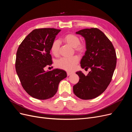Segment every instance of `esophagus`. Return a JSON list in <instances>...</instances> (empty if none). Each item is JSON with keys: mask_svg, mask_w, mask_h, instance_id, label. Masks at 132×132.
I'll list each match as a JSON object with an SVG mask.
<instances>
[{"mask_svg": "<svg viewBox=\"0 0 132 132\" xmlns=\"http://www.w3.org/2000/svg\"><path fill=\"white\" fill-rule=\"evenodd\" d=\"M71 74H72L71 72H67V75H68V76H70V75H71Z\"/></svg>", "mask_w": 132, "mask_h": 132, "instance_id": "34e87169", "label": "esophagus"}]
</instances>
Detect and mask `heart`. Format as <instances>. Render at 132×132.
I'll return each instance as SVG.
<instances>
[{"instance_id": "obj_1", "label": "heart", "mask_w": 132, "mask_h": 132, "mask_svg": "<svg viewBox=\"0 0 132 132\" xmlns=\"http://www.w3.org/2000/svg\"><path fill=\"white\" fill-rule=\"evenodd\" d=\"M62 40L67 44L74 47L75 50L79 53H83L86 51V44L84 42L80 43V38L75 34L70 33L67 34L63 37ZM60 47L61 43L60 41L58 40L53 41L51 46V51L54 56H58ZM78 62L79 58L76 56L70 58H62L56 62V65L60 69L67 71H71L75 69Z\"/></svg>"}]
</instances>
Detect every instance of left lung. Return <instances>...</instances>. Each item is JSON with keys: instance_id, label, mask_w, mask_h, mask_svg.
I'll return each instance as SVG.
<instances>
[{"instance_id": "obj_1", "label": "left lung", "mask_w": 132, "mask_h": 132, "mask_svg": "<svg viewBox=\"0 0 132 132\" xmlns=\"http://www.w3.org/2000/svg\"><path fill=\"white\" fill-rule=\"evenodd\" d=\"M76 33L82 36L86 45L81 67L91 70L86 76L81 71L76 72L80 79L73 86V92L80 99H92L103 93L110 84L116 65V51L110 40L98 28L84 29Z\"/></svg>"}]
</instances>
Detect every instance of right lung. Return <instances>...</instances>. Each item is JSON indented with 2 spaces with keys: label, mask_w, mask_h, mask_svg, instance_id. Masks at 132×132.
I'll list each match as a JSON object with an SVG mask.
<instances>
[{
  "label": "right lung",
  "mask_w": 132,
  "mask_h": 132,
  "mask_svg": "<svg viewBox=\"0 0 132 132\" xmlns=\"http://www.w3.org/2000/svg\"><path fill=\"white\" fill-rule=\"evenodd\" d=\"M61 29L33 30L20 45L16 53V71L23 88L31 97L40 100L53 97L60 81L67 76L63 70L45 71L52 64L51 45Z\"/></svg>",
  "instance_id": "1"
}]
</instances>
